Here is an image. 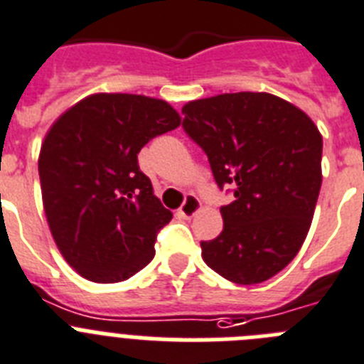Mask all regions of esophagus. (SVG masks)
I'll return each instance as SVG.
<instances>
[{
  "label": "esophagus",
  "instance_id": "obj_1",
  "mask_svg": "<svg viewBox=\"0 0 364 364\" xmlns=\"http://www.w3.org/2000/svg\"><path fill=\"white\" fill-rule=\"evenodd\" d=\"M200 207H201L200 200H198L196 196L188 194L185 198V201H183L181 207H179V216L186 218V220H191V218L196 216V213L200 210Z\"/></svg>",
  "mask_w": 364,
  "mask_h": 364
}]
</instances>
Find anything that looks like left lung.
I'll use <instances>...</instances> for the list:
<instances>
[{
    "label": "left lung",
    "instance_id": "left-lung-1",
    "mask_svg": "<svg viewBox=\"0 0 364 364\" xmlns=\"http://www.w3.org/2000/svg\"><path fill=\"white\" fill-rule=\"evenodd\" d=\"M183 129L235 201L201 257L230 282L269 280L300 251L321 191L322 137L299 107L269 93H225L183 106Z\"/></svg>",
    "mask_w": 364,
    "mask_h": 364
}]
</instances>
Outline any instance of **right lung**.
<instances>
[{"mask_svg": "<svg viewBox=\"0 0 364 364\" xmlns=\"http://www.w3.org/2000/svg\"><path fill=\"white\" fill-rule=\"evenodd\" d=\"M179 122L164 100L99 93L49 129L38 161L47 223L68 264L91 282H122L156 255L172 213L154 196L137 154Z\"/></svg>", "mask_w": 364, "mask_h": 364, "instance_id": "1", "label": "right lung"}]
</instances>
